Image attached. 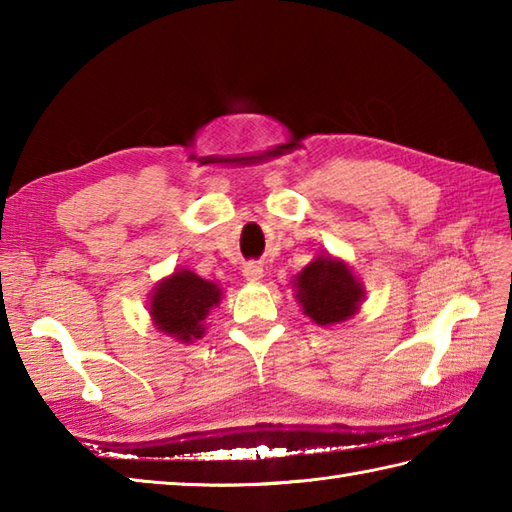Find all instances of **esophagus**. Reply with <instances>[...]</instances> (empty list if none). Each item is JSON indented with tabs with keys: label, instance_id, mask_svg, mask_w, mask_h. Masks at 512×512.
<instances>
[{
	"label": "esophagus",
	"instance_id": "1",
	"mask_svg": "<svg viewBox=\"0 0 512 512\" xmlns=\"http://www.w3.org/2000/svg\"><path fill=\"white\" fill-rule=\"evenodd\" d=\"M242 273H244V279L248 281V284H257V281L264 279V268L259 264H246Z\"/></svg>",
	"mask_w": 512,
	"mask_h": 512
}]
</instances>
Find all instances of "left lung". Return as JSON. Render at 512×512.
Listing matches in <instances>:
<instances>
[{
  "label": "left lung",
  "instance_id": "1",
  "mask_svg": "<svg viewBox=\"0 0 512 512\" xmlns=\"http://www.w3.org/2000/svg\"><path fill=\"white\" fill-rule=\"evenodd\" d=\"M292 290L310 321L321 328H332L350 321L361 310L365 288L350 264L341 257L321 253L295 275Z\"/></svg>",
  "mask_w": 512,
  "mask_h": 512
}]
</instances>
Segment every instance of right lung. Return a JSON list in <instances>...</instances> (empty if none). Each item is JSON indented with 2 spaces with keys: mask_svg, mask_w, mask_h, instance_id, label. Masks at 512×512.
<instances>
[{
  "mask_svg": "<svg viewBox=\"0 0 512 512\" xmlns=\"http://www.w3.org/2000/svg\"><path fill=\"white\" fill-rule=\"evenodd\" d=\"M222 288L189 268L162 277L151 290L149 317L154 328L178 343H195L206 332V317L220 306Z\"/></svg>",
  "mask_w": 512,
  "mask_h": 512,
  "instance_id": "add662e5",
  "label": "right lung"
}]
</instances>
